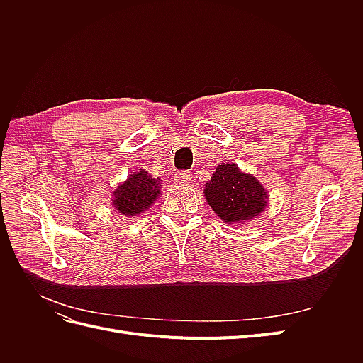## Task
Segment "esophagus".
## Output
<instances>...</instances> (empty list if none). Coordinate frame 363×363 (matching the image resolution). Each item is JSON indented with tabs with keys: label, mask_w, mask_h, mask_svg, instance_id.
<instances>
[{
	"label": "esophagus",
	"mask_w": 363,
	"mask_h": 363,
	"mask_svg": "<svg viewBox=\"0 0 363 363\" xmlns=\"http://www.w3.org/2000/svg\"><path fill=\"white\" fill-rule=\"evenodd\" d=\"M175 180H177L182 184H188L192 180V175L188 171H180V172L175 174Z\"/></svg>",
	"instance_id": "34e87169"
}]
</instances>
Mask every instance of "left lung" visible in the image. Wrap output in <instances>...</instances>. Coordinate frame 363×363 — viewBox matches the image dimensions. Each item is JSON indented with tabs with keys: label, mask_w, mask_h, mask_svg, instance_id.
I'll use <instances>...</instances> for the list:
<instances>
[{
	"label": "left lung",
	"mask_w": 363,
	"mask_h": 363,
	"mask_svg": "<svg viewBox=\"0 0 363 363\" xmlns=\"http://www.w3.org/2000/svg\"><path fill=\"white\" fill-rule=\"evenodd\" d=\"M204 194L213 212L228 224L256 218L268 199L263 186L252 175L240 172L233 163L218 164Z\"/></svg>",
	"instance_id": "left-lung-1"
}]
</instances>
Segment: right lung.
Returning a JSON list of instances; mask_svg holds the SVG:
<instances>
[{
  "label": "right lung",
  "mask_w": 363,
  "mask_h": 363,
  "mask_svg": "<svg viewBox=\"0 0 363 363\" xmlns=\"http://www.w3.org/2000/svg\"><path fill=\"white\" fill-rule=\"evenodd\" d=\"M160 179H151L147 171L131 174L124 184L113 192V206L119 213L131 216L144 212L159 196Z\"/></svg>",
  "instance_id": "add662e5"
}]
</instances>
